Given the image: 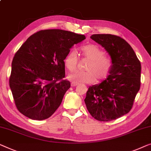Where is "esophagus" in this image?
I'll return each instance as SVG.
<instances>
[{
	"mask_svg": "<svg viewBox=\"0 0 151 151\" xmlns=\"http://www.w3.org/2000/svg\"><path fill=\"white\" fill-rule=\"evenodd\" d=\"M71 86H77V85H78V83L75 82H72L71 83Z\"/></svg>",
	"mask_w": 151,
	"mask_h": 151,
	"instance_id": "34e87169",
	"label": "esophagus"
}]
</instances>
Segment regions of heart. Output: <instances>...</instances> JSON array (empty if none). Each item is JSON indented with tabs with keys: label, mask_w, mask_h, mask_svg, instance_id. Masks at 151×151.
<instances>
[{
	"label": "heart",
	"mask_w": 151,
	"mask_h": 151,
	"mask_svg": "<svg viewBox=\"0 0 151 151\" xmlns=\"http://www.w3.org/2000/svg\"><path fill=\"white\" fill-rule=\"evenodd\" d=\"M83 55L90 60L86 67V71H78L70 74L69 79L76 82L92 83L101 82L108 77L112 67L110 58L104 55V52L97 45L88 44L81 47ZM64 66L69 71L76 70L78 65L77 53L70 50L63 60Z\"/></svg>",
	"instance_id": "heart-1"
}]
</instances>
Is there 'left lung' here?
<instances>
[{"label": "left lung", "mask_w": 151, "mask_h": 151, "mask_svg": "<svg viewBox=\"0 0 151 151\" xmlns=\"http://www.w3.org/2000/svg\"><path fill=\"white\" fill-rule=\"evenodd\" d=\"M91 38L108 52L112 67L106 80L89 86L84 102L94 119L111 121L132 108L140 88L141 64L131 45L120 37L95 34Z\"/></svg>", "instance_id": "obj_1"}]
</instances>
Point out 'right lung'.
<instances>
[{"label": "right lung", "mask_w": 151, "mask_h": 151, "mask_svg": "<svg viewBox=\"0 0 151 151\" xmlns=\"http://www.w3.org/2000/svg\"><path fill=\"white\" fill-rule=\"evenodd\" d=\"M84 35L60 29L40 30L15 54L9 86L17 110L32 120L46 119L60 106L70 88L63 60Z\"/></svg>", "instance_id": "add662e5"}]
</instances>
